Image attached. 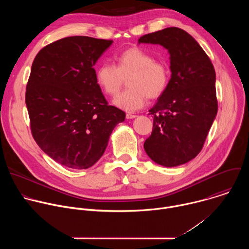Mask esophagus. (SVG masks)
Segmentation results:
<instances>
[{
    "mask_svg": "<svg viewBox=\"0 0 249 249\" xmlns=\"http://www.w3.org/2000/svg\"><path fill=\"white\" fill-rule=\"evenodd\" d=\"M135 117H137L136 114H132V113H127V114H126V118H127V119H133V118H135Z\"/></svg>",
    "mask_w": 249,
    "mask_h": 249,
    "instance_id": "esophagus-1",
    "label": "esophagus"
}]
</instances>
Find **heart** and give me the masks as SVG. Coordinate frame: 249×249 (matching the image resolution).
Segmentation results:
<instances>
[{
    "label": "heart",
    "mask_w": 249,
    "mask_h": 249,
    "mask_svg": "<svg viewBox=\"0 0 249 249\" xmlns=\"http://www.w3.org/2000/svg\"><path fill=\"white\" fill-rule=\"evenodd\" d=\"M99 88L115 96L125 84L128 88L115 99L114 104L127 111L143 107L148 97L158 98L166 89L170 72L168 66L140 47H131L115 56V65L104 62L95 73Z\"/></svg>",
    "instance_id": "heart-1"
}]
</instances>
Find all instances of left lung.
<instances>
[{"instance_id": "left-lung-1", "label": "left lung", "mask_w": 249, "mask_h": 249, "mask_svg": "<svg viewBox=\"0 0 249 249\" xmlns=\"http://www.w3.org/2000/svg\"><path fill=\"white\" fill-rule=\"evenodd\" d=\"M139 43L166 48L171 71L165 91L149 110L154 123L145 151L163 166L186 163L203 149L218 112L214 66L198 42L178 27L143 35Z\"/></svg>"}]
</instances>
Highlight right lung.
Listing matches in <instances>:
<instances>
[{"instance_id": "1", "label": "right lung", "mask_w": 249, "mask_h": 249, "mask_svg": "<svg viewBox=\"0 0 249 249\" xmlns=\"http://www.w3.org/2000/svg\"><path fill=\"white\" fill-rule=\"evenodd\" d=\"M111 43L65 37L43 47L32 63L25 91L31 134L46 155L66 167L92 166L125 119L95 79L93 66Z\"/></svg>"}]
</instances>
